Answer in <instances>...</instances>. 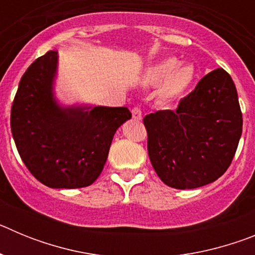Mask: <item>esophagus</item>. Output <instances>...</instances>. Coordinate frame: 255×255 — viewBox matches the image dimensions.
Returning <instances> with one entry per match:
<instances>
[{
    "label": "esophagus",
    "instance_id": "1",
    "mask_svg": "<svg viewBox=\"0 0 255 255\" xmlns=\"http://www.w3.org/2000/svg\"><path fill=\"white\" fill-rule=\"evenodd\" d=\"M131 114H132V119H134V120H140V119H141L140 108H138V107L132 108Z\"/></svg>",
    "mask_w": 255,
    "mask_h": 255
}]
</instances>
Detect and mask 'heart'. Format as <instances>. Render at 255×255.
Masks as SVG:
<instances>
[{
    "instance_id": "heart-1",
    "label": "heart",
    "mask_w": 255,
    "mask_h": 255,
    "mask_svg": "<svg viewBox=\"0 0 255 255\" xmlns=\"http://www.w3.org/2000/svg\"><path fill=\"white\" fill-rule=\"evenodd\" d=\"M195 71L191 65H179L176 58L167 57L157 61L141 74L144 87H159V97L164 102L172 101L188 91L194 82Z\"/></svg>"
}]
</instances>
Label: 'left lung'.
<instances>
[{"instance_id":"obj_1","label":"left lung","mask_w":255,"mask_h":255,"mask_svg":"<svg viewBox=\"0 0 255 255\" xmlns=\"http://www.w3.org/2000/svg\"><path fill=\"white\" fill-rule=\"evenodd\" d=\"M143 121L153 168L175 189L199 188L222 176L243 131L238 92L224 69L200 79L175 111H157Z\"/></svg>"}]
</instances>
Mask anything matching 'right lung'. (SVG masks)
Here are the masks:
<instances>
[{
    "label": "right lung",
    "instance_id": "right-lung-1",
    "mask_svg": "<svg viewBox=\"0 0 255 255\" xmlns=\"http://www.w3.org/2000/svg\"><path fill=\"white\" fill-rule=\"evenodd\" d=\"M57 51L33 62L11 107V132L26 168L48 188L93 184L102 172L116 130L131 119L126 107L61 106L53 92Z\"/></svg>",
    "mask_w": 255,
    "mask_h": 255
}]
</instances>
